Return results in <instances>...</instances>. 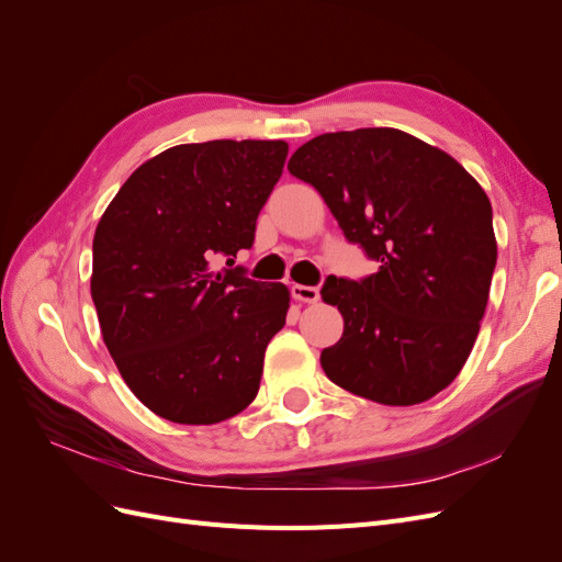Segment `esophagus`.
<instances>
[{"label": "esophagus", "mask_w": 562, "mask_h": 562, "mask_svg": "<svg viewBox=\"0 0 562 562\" xmlns=\"http://www.w3.org/2000/svg\"><path fill=\"white\" fill-rule=\"evenodd\" d=\"M291 293H293V297H295V300H300V302H310V304L318 302V297H321V293H318V288H316V285H302V283H293V285H291Z\"/></svg>", "instance_id": "esophagus-1"}]
</instances>
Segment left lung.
I'll list each match as a JSON object with an SVG mask.
<instances>
[{
	"instance_id": "obj_1",
	"label": "left lung",
	"mask_w": 562,
	"mask_h": 562,
	"mask_svg": "<svg viewBox=\"0 0 562 562\" xmlns=\"http://www.w3.org/2000/svg\"><path fill=\"white\" fill-rule=\"evenodd\" d=\"M288 171L380 262L375 274L321 288L345 318L339 342L321 351L326 375L382 405L429 401L467 363L487 307L497 241L483 187L398 128L316 135Z\"/></svg>"
}]
</instances>
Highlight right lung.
<instances>
[{"label":"right lung","instance_id":"1","mask_svg":"<svg viewBox=\"0 0 562 562\" xmlns=\"http://www.w3.org/2000/svg\"><path fill=\"white\" fill-rule=\"evenodd\" d=\"M283 140L178 145L116 192L93 236L91 297L124 382L151 413L215 424L258 396L291 293L234 265L283 173Z\"/></svg>","mask_w":562,"mask_h":562}]
</instances>
